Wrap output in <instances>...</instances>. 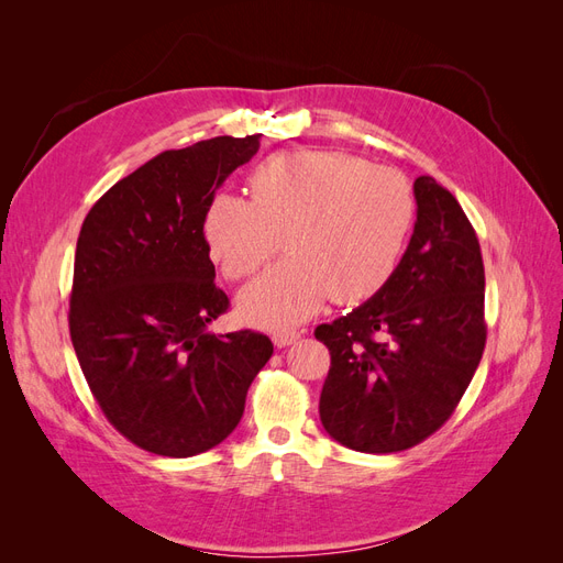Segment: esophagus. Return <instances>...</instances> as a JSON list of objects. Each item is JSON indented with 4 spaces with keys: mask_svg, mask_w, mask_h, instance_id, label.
<instances>
[{
    "mask_svg": "<svg viewBox=\"0 0 563 563\" xmlns=\"http://www.w3.org/2000/svg\"><path fill=\"white\" fill-rule=\"evenodd\" d=\"M298 338H300V331H277V333H272V343H275L277 347H288V345H294Z\"/></svg>",
    "mask_w": 563,
    "mask_h": 563,
    "instance_id": "1",
    "label": "esophagus"
}]
</instances>
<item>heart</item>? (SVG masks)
<instances>
[{"instance_id": "heart-1", "label": "heart", "mask_w": 563, "mask_h": 563, "mask_svg": "<svg viewBox=\"0 0 563 563\" xmlns=\"http://www.w3.org/2000/svg\"><path fill=\"white\" fill-rule=\"evenodd\" d=\"M251 201L216 192L201 218L203 244L228 279H246L277 249L288 258L240 296L242 314L291 329L329 298L360 302L389 279L416 220L408 180L389 166L338 150H294L249 176Z\"/></svg>"}]
</instances>
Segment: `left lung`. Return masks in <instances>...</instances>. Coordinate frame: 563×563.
Returning <instances> with one entry per match:
<instances>
[{
	"label": "left lung",
	"mask_w": 563,
	"mask_h": 563,
	"mask_svg": "<svg viewBox=\"0 0 563 563\" xmlns=\"http://www.w3.org/2000/svg\"><path fill=\"white\" fill-rule=\"evenodd\" d=\"M413 195V234L389 279L314 331L331 352L321 424L362 453H397L434 434L465 395L486 345V279L474 228L434 178H416Z\"/></svg>",
	"instance_id": "1"
}]
</instances>
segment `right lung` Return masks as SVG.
<instances>
[{
	"label": "right lung",
	"mask_w": 563,
	"mask_h": 563,
	"mask_svg": "<svg viewBox=\"0 0 563 563\" xmlns=\"http://www.w3.org/2000/svg\"><path fill=\"white\" fill-rule=\"evenodd\" d=\"M258 147L261 133L166 150L84 218L70 338L106 418L150 453L190 457L228 439L275 350L263 333L209 331L230 300L213 282L203 209Z\"/></svg>",
	"instance_id": "obj_1"
}]
</instances>
